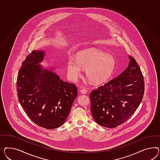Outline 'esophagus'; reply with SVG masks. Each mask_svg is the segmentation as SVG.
Segmentation results:
<instances>
[{
    "label": "esophagus",
    "instance_id": "obj_1",
    "mask_svg": "<svg viewBox=\"0 0 160 160\" xmlns=\"http://www.w3.org/2000/svg\"><path fill=\"white\" fill-rule=\"evenodd\" d=\"M87 90L86 89H85V88H82V90H80V92L82 93V94H86L87 93Z\"/></svg>",
    "mask_w": 160,
    "mask_h": 160
}]
</instances>
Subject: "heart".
<instances>
[{
  "label": "heart",
  "instance_id": "1",
  "mask_svg": "<svg viewBox=\"0 0 160 160\" xmlns=\"http://www.w3.org/2000/svg\"><path fill=\"white\" fill-rule=\"evenodd\" d=\"M115 60L112 56L107 55L96 49H88L79 52L77 61L70 58L68 62L69 76L76 79L81 74V68L87 69V77L94 84L106 81L112 73Z\"/></svg>",
  "mask_w": 160,
  "mask_h": 160
}]
</instances>
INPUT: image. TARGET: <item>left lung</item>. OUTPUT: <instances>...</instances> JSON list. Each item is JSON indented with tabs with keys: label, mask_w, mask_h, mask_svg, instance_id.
Instances as JSON below:
<instances>
[{
	"label": "left lung",
	"mask_w": 160,
	"mask_h": 160,
	"mask_svg": "<svg viewBox=\"0 0 160 160\" xmlns=\"http://www.w3.org/2000/svg\"><path fill=\"white\" fill-rule=\"evenodd\" d=\"M129 59L122 73L90 94L91 113L99 125L113 128L124 123L142 102L144 77L134 58L129 56Z\"/></svg>",
	"instance_id": "left-lung-1"
}]
</instances>
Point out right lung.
I'll return each instance as SVG.
<instances>
[{
  "label": "right lung",
  "mask_w": 160,
  "mask_h": 160,
  "mask_svg": "<svg viewBox=\"0 0 160 160\" xmlns=\"http://www.w3.org/2000/svg\"><path fill=\"white\" fill-rule=\"evenodd\" d=\"M44 55L38 50L26 56L18 71L16 87L18 101L28 117L40 127L53 129L66 121L78 88L51 70L42 69L38 63Z\"/></svg>",
  "instance_id": "1"
}]
</instances>
